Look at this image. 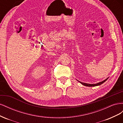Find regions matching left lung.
Returning <instances> with one entry per match:
<instances>
[{
  "instance_id": "left-lung-1",
  "label": "left lung",
  "mask_w": 123,
  "mask_h": 123,
  "mask_svg": "<svg viewBox=\"0 0 123 123\" xmlns=\"http://www.w3.org/2000/svg\"><path fill=\"white\" fill-rule=\"evenodd\" d=\"M108 77L107 78V79H106V80H104L101 81V82H99L97 84H87V83H82V82H80V81H79V82L82 85L85 86H88V87H94V86H99V85H100L101 84H103L104 82H105V81L108 80Z\"/></svg>"
}]
</instances>
